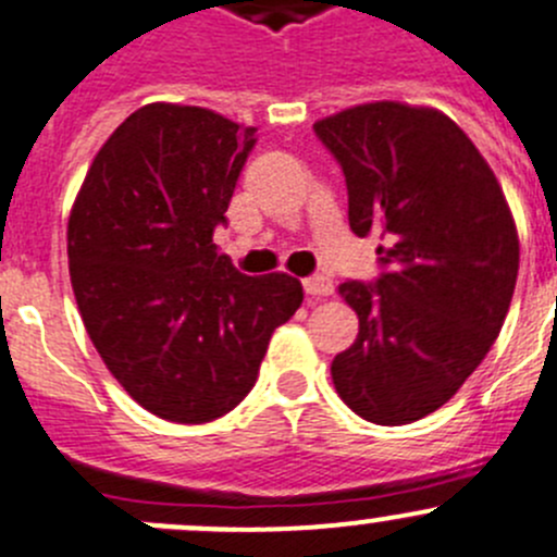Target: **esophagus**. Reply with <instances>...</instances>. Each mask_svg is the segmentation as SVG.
Returning a JSON list of instances; mask_svg holds the SVG:
<instances>
[{
  "label": "esophagus",
  "mask_w": 557,
  "mask_h": 557,
  "mask_svg": "<svg viewBox=\"0 0 557 557\" xmlns=\"http://www.w3.org/2000/svg\"><path fill=\"white\" fill-rule=\"evenodd\" d=\"M332 290H334L332 280L323 277V274H315V277L305 280V294L310 296V299H323V296H329Z\"/></svg>",
  "instance_id": "obj_1"
}]
</instances>
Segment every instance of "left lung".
<instances>
[{
	"label": "left lung",
	"mask_w": 557,
	"mask_h": 557,
	"mask_svg": "<svg viewBox=\"0 0 557 557\" xmlns=\"http://www.w3.org/2000/svg\"><path fill=\"white\" fill-rule=\"evenodd\" d=\"M315 133L343 165L348 223L381 234L375 285L343 283L359 315L332 361L343 403L372 424H410L449 403L482 364L509 312L520 236L504 190L444 111L361 102Z\"/></svg>",
	"instance_id": "8db88e82"
}]
</instances>
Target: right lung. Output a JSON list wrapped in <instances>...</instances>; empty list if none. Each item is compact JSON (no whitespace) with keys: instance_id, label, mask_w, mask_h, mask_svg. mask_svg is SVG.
<instances>
[{"instance_id":"right-lung-1","label":"right lung","mask_w":557,"mask_h":557,"mask_svg":"<svg viewBox=\"0 0 557 557\" xmlns=\"http://www.w3.org/2000/svg\"><path fill=\"white\" fill-rule=\"evenodd\" d=\"M252 144L256 127L223 113L149 102L102 144L70 209V283L89 339L165 422L234 410L305 299L290 274L247 277L212 245Z\"/></svg>"}]
</instances>
